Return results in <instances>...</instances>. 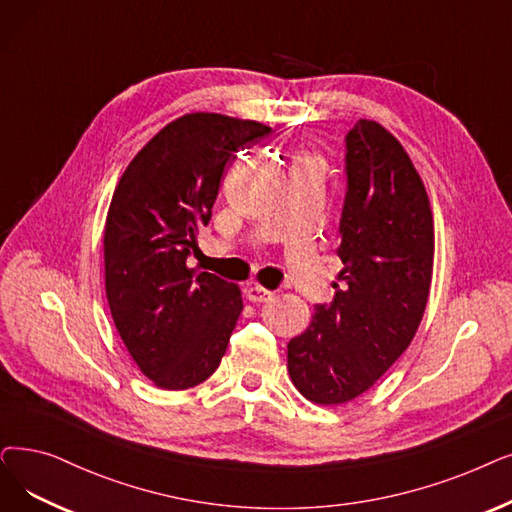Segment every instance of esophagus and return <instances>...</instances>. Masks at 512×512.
<instances>
[{
    "mask_svg": "<svg viewBox=\"0 0 512 512\" xmlns=\"http://www.w3.org/2000/svg\"><path fill=\"white\" fill-rule=\"evenodd\" d=\"M247 297H249V301H253V303H265V301H270V299L274 297V293L268 291V288L259 286V284H253V286L247 288Z\"/></svg>",
    "mask_w": 512,
    "mask_h": 512,
    "instance_id": "34e87169",
    "label": "esophagus"
}]
</instances>
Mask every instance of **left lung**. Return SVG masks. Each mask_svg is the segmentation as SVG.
Listing matches in <instances>:
<instances>
[{
  "mask_svg": "<svg viewBox=\"0 0 512 512\" xmlns=\"http://www.w3.org/2000/svg\"><path fill=\"white\" fill-rule=\"evenodd\" d=\"M345 175L343 284L288 341L291 381L320 406L362 395L408 349L433 274L429 196L404 146L383 125L360 119L345 136Z\"/></svg>",
  "mask_w": 512,
  "mask_h": 512,
  "instance_id": "left-lung-1",
  "label": "left lung"
}]
</instances>
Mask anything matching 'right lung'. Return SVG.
I'll return each mask as SVG.
<instances>
[{
	"mask_svg": "<svg viewBox=\"0 0 512 512\" xmlns=\"http://www.w3.org/2000/svg\"><path fill=\"white\" fill-rule=\"evenodd\" d=\"M270 127L215 113L175 119L121 175L104 228L106 299L148 379L169 391L207 381L242 311L236 284L190 270L226 165Z\"/></svg>",
	"mask_w": 512,
	"mask_h": 512,
	"instance_id": "1",
	"label": "right lung"
}]
</instances>
